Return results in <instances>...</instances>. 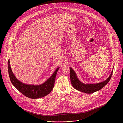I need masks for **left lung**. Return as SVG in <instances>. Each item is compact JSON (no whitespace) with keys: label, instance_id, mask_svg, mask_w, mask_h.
I'll return each mask as SVG.
<instances>
[{"label":"left lung","instance_id":"obj_1","mask_svg":"<svg viewBox=\"0 0 123 123\" xmlns=\"http://www.w3.org/2000/svg\"><path fill=\"white\" fill-rule=\"evenodd\" d=\"M70 82L72 86L76 90L87 94H92L97 91L100 90L101 88L105 87V85L109 82L111 78L113 68L111 71V73L106 80L103 82H100L97 83H89L85 84L83 83L77 78L76 73L75 71L71 68L70 67Z\"/></svg>","mask_w":123,"mask_h":123}]
</instances>
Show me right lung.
I'll use <instances>...</instances> for the list:
<instances>
[{
	"instance_id": "obj_1",
	"label": "right lung",
	"mask_w": 123,
	"mask_h": 123,
	"mask_svg": "<svg viewBox=\"0 0 123 123\" xmlns=\"http://www.w3.org/2000/svg\"><path fill=\"white\" fill-rule=\"evenodd\" d=\"M59 69V67L57 68L52 76L43 83L37 85L28 84L23 83L18 80L12 71L9 59L8 62L9 75L12 84L22 94L31 99H38L43 97L52 91L57 73Z\"/></svg>"
}]
</instances>
